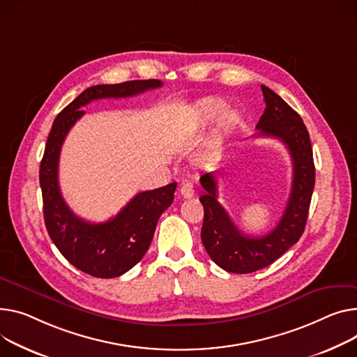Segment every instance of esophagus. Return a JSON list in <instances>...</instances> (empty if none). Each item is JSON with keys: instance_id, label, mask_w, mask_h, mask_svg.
Masks as SVG:
<instances>
[{"instance_id": "obj_1", "label": "esophagus", "mask_w": 357, "mask_h": 357, "mask_svg": "<svg viewBox=\"0 0 357 357\" xmlns=\"http://www.w3.org/2000/svg\"><path fill=\"white\" fill-rule=\"evenodd\" d=\"M179 192L183 198H192L195 195V189H194V185L191 182H183L181 185V189Z\"/></svg>"}]
</instances>
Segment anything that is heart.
<instances>
[{
	"instance_id": "obj_1",
	"label": "heart",
	"mask_w": 357,
	"mask_h": 357,
	"mask_svg": "<svg viewBox=\"0 0 357 357\" xmlns=\"http://www.w3.org/2000/svg\"><path fill=\"white\" fill-rule=\"evenodd\" d=\"M227 102L221 98H205L198 100L192 107V125L197 129L209 126L215 121V133L217 139H222L229 135L240 122V114L232 109H225Z\"/></svg>"
}]
</instances>
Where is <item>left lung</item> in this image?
Here are the masks:
<instances>
[{
    "label": "left lung",
    "instance_id": "obj_1",
    "mask_svg": "<svg viewBox=\"0 0 357 357\" xmlns=\"http://www.w3.org/2000/svg\"><path fill=\"white\" fill-rule=\"evenodd\" d=\"M261 90L266 110L255 126L258 136L280 139L289 149L293 162L291 191L277 227L264 236L245 235L218 202V186L213 174H205L199 179L205 189L199 198L204 206L202 244L213 263L236 274L254 273L273 264L300 240L316 179L312 142L300 114L271 89L261 84Z\"/></svg>",
    "mask_w": 357,
    "mask_h": 357
}]
</instances>
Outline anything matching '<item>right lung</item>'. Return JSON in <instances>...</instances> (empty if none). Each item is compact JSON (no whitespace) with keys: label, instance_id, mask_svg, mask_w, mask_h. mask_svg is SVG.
<instances>
[{"label":"right lung","instance_id":"add662e5","mask_svg":"<svg viewBox=\"0 0 357 357\" xmlns=\"http://www.w3.org/2000/svg\"><path fill=\"white\" fill-rule=\"evenodd\" d=\"M162 86L160 80H132L86 89L53 122L40 165V186L47 232L61 255L80 271L98 278H114L135 267L152 243L159 217L174 202L176 182L139 192L117 215L91 224L75 215L59 186V158L68 130L86 113L83 106L99 99L136 96Z\"/></svg>","mask_w":357,"mask_h":357}]
</instances>
